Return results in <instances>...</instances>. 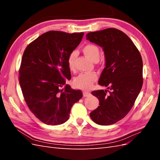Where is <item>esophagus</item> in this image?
<instances>
[{"mask_svg":"<svg viewBox=\"0 0 160 160\" xmlns=\"http://www.w3.org/2000/svg\"><path fill=\"white\" fill-rule=\"evenodd\" d=\"M90 95H91V93H89V92H86V91L83 92V96L84 97H88V96H89Z\"/></svg>","mask_w":160,"mask_h":160,"instance_id":"esophagus-1","label":"esophagus"}]
</instances>
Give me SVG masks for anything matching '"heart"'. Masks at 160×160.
Masks as SVG:
<instances>
[{"instance_id":"b5f03b06","label":"heart","mask_w":160,"mask_h":160,"mask_svg":"<svg viewBox=\"0 0 160 160\" xmlns=\"http://www.w3.org/2000/svg\"><path fill=\"white\" fill-rule=\"evenodd\" d=\"M84 53L93 61L99 60L100 55V48L93 44H87L82 48ZM77 57V52L76 51L71 52L67 57L68 67L71 71L75 69V60ZM98 79V76L96 73H80L75 78L73 81V86L78 89L82 90H89L93 86L94 82Z\"/></svg>"}]
</instances>
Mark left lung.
<instances>
[{"label":"left lung","mask_w":160,"mask_h":160,"mask_svg":"<svg viewBox=\"0 0 160 160\" xmlns=\"http://www.w3.org/2000/svg\"><path fill=\"white\" fill-rule=\"evenodd\" d=\"M86 37L103 48L106 67L98 84L111 90L92 91L100 106L90 117L98 124H113L128 114L140 92L143 84L142 56L130 38L119 29L89 32Z\"/></svg>","instance_id":"left-lung-1"}]
</instances>
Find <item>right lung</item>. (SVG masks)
I'll return each instance as SVG.
<instances>
[{
    "mask_svg": "<svg viewBox=\"0 0 160 160\" xmlns=\"http://www.w3.org/2000/svg\"><path fill=\"white\" fill-rule=\"evenodd\" d=\"M83 32L49 31L29 43L23 53L19 82L25 102L35 116L49 125L63 124L73 104L82 97L80 90L66 84L70 80L67 57L79 45Z\"/></svg>",
    "mask_w": 160,
    "mask_h": 160,
    "instance_id": "add662e5",
    "label": "right lung"
}]
</instances>
